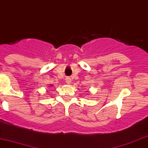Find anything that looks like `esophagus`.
Returning <instances> with one entry per match:
<instances>
[{"instance_id":"obj_1","label":"esophagus","mask_w":148,"mask_h":148,"mask_svg":"<svg viewBox=\"0 0 148 148\" xmlns=\"http://www.w3.org/2000/svg\"><path fill=\"white\" fill-rule=\"evenodd\" d=\"M66 84H71L72 82V79L70 77H67V78H66Z\"/></svg>"}]
</instances>
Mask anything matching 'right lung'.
I'll list each match as a JSON object with an SVG mask.
<instances>
[{"label": "right lung", "instance_id": "obj_1", "mask_svg": "<svg viewBox=\"0 0 148 148\" xmlns=\"http://www.w3.org/2000/svg\"><path fill=\"white\" fill-rule=\"evenodd\" d=\"M51 86H52V85H51Z\"/></svg>", "mask_w": 148, "mask_h": 148}]
</instances>
